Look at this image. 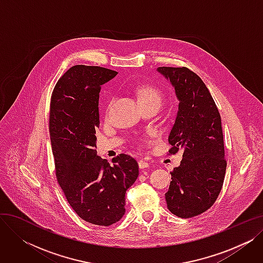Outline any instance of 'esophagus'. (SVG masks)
<instances>
[{
    "label": "esophagus",
    "instance_id": "1",
    "mask_svg": "<svg viewBox=\"0 0 263 263\" xmlns=\"http://www.w3.org/2000/svg\"><path fill=\"white\" fill-rule=\"evenodd\" d=\"M139 166H140L141 170H144V168H147L149 166V164L146 161H139Z\"/></svg>",
    "mask_w": 263,
    "mask_h": 263
}]
</instances>
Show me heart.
Segmentation results:
<instances>
[{
  "label": "heart",
  "instance_id": "obj_1",
  "mask_svg": "<svg viewBox=\"0 0 263 263\" xmlns=\"http://www.w3.org/2000/svg\"><path fill=\"white\" fill-rule=\"evenodd\" d=\"M135 91L142 106L146 104H151V103L160 106L162 103V99H163L162 92L154 85L141 84L135 88ZM113 103H114V98H110L106 105V114H108L110 108H112Z\"/></svg>",
  "mask_w": 263,
  "mask_h": 263
}]
</instances>
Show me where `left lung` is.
Segmentation results:
<instances>
[{"label":"left lung","mask_w":263,"mask_h":263,"mask_svg":"<svg viewBox=\"0 0 263 263\" xmlns=\"http://www.w3.org/2000/svg\"><path fill=\"white\" fill-rule=\"evenodd\" d=\"M179 99V108L168 136L170 155L183 150L167 193L168 210L182 218L210 209L222 190L226 173L224 136L217 106L203 81L186 67H159Z\"/></svg>","instance_id":"8db88e82"}]
</instances>
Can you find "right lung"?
<instances>
[{
  "mask_svg": "<svg viewBox=\"0 0 263 263\" xmlns=\"http://www.w3.org/2000/svg\"><path fill=\"white\" fill-rule=\"evenodd\" d=\"M118 72L76 65L60 78L50 103V137L55 175L73 211L87 223L110 226L126 212V191L139 176V164L120 154L109 165L97 156L101 86Z\"/></svg>",
  "mask_w": 263,
  "mask_h": 263,
  "instance_id": "1",
  "label": "right lung"
}]
</instances>
